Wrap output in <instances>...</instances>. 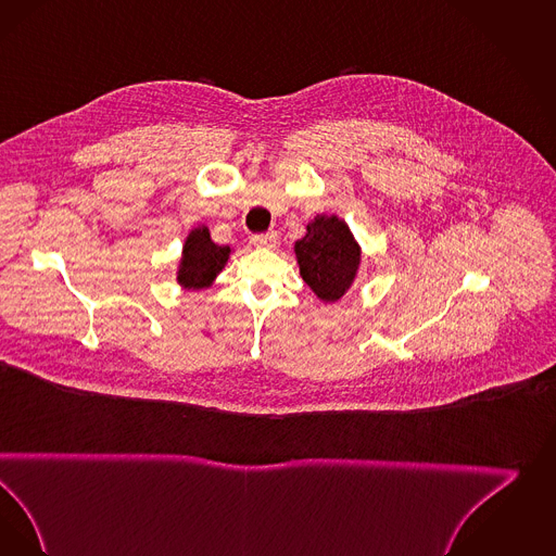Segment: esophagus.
Listing matches in <instances>:
<instances>
[{"mask_svg": "<svg viewBox=\"0 0 556 556\" xmlns=\"http://www.w3.org/2000/svg\"><path fill=\"white\" fill-rule=\"evenodd\" d=\"M252 244L261 249H273L277 244V231H265V233H254Z\"/></svg>", "mask_w": 556, "mask_h": 556, "instance_id": "esophagus-1", "label": "esophagus"}]
</instances>
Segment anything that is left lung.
Listing matches in <instances>:
<instances>
[{
    "label": "left lung",
    "instance_id": "8db88e82",
    "mask_svg": "<svg viewBox=\"0 0 556 556\" xmlns=\"http://www.w3.org/2000/svg\"><path fill=\"white\" fill-rule=\"evenodd\" d=\"M295 256L302 279L325 302L341 300L359 267V247L337 215H318L307 224L306 236L295 242Z\"/></svg>",
    "mask_w": 556,
    "mask_h": 556
}]
</instances>
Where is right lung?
<instances>
[{"label":"right lung","instance_id":"obj_1","mask_svg":"<svg viewBox=\"0 0 556 556\" xmlns=\"http://www.w3.org/2000/svg\"><path fill=\"white\" fill-rule=\"evenodd\" d=\"M230 252V247H217L215 242H211L207 228L192 230L182 252L178 281L185 288H207L215 279V275L226 265Z\"/></svg>","mask_w":556,"mask_h":556}]
</instances>
